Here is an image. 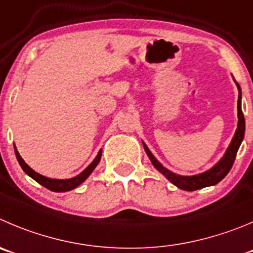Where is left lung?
<instances>
[{"label":"left lung","mask_w":253,"mask_h":253,"mask_svg":"<svg viewBox=\"0 0 253 253\" xmlns=\"http://www.w3.org/2000/svg\"><path fill=\"white\" fill-rule=\"evenodd\" d=\"M237 84V88H238L237 129H236L235 136H233L232 141H231L230 146H228L227 151H226L222 160H221L216 166L212 167L211 169L204 172V173L196 174V176H180V174H176L173 173V172L169 171L167 169H165V167L155 159V156L150 152L147 146L143 143V147H145L146 153H147L148 159L151 160L153 166L159 169V171L166 177L167 180L171 181L174 186H177V187L181 188V190L196 191V190H200V188L207 187V186H213L216 185V183H218L221 180H223L226 174L230 172L231 167H232L233 162H235L238 148H240V145L241 142H242V140H244V136H245V117H244V113H242V108H241V88L240 86H238V84Z\"/></svg>","instance_id":"left-lung-1"}]
</instances>
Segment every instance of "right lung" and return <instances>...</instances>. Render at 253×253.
Wrapping results in <instances>:
<instances>
[{"label": "right lung", "instance_id": "add662e5", "mask_svg": "<svg viewBox=\"0 0 253 253\" xmlns=\"http://www.w3.org/2000/svg\"><path fill=\"white\" fill-rule=\"evenodd\" d=\"M15 153H16V157H17L18 164H20V166L22 167L23 171H25L28 176L32 177L36 182H39L40 185L48 188V190L53 191V192H66V191H71L73 190V188H76L77 186L81 185V183L86 180L87 177L91 174V172L96 169V166H97L98 162H100L101 160V155H102V152L100 151V152L97 153V156H96V159L89 164V166L87 167L84 171H82L81 173L77 174L76 177L70 178V180H53V178H48V177H44L42 176V174L35 172L34 169H31V167L23 161L22 157H21L20 153H18V151L16 150V147H15Z\"/></svg>", "mask_w": 253, "mask_h": 253}]
</instances>
